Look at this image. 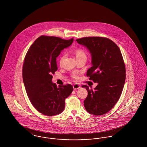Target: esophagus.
Listing matches in <instances>:
<instances>
[{
	"label": "esophagus",
	"instance_id": "34e87169",
	"mask_svg": "<svg viewBox=\"0 0 147 147\" xmlns=\"http://www.w3.org/2000/svg\"><path fill=\"white\" fill-rule=\"evenodd\" d=\"M73 86L74 90H77V89H79L80 88V86L79 85V84H74Z\"/></svg>",
	"mask_w": 147,
	"mask_h": 147
}]
</instances>
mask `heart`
Instances as JSON below:
<instances>
[{"label": "heart", "instance_id": "b5f03b06", "mask_svg": "<svg viewBox=\"0 0 147 147\" xmlns=\"http://www.w3.org/2000/svg\"><path fill=\"white\" fill-rule=\"evenodd\" d=\"M74 55L76 57V58L77 59H78L79 58H83V57H86V54H85V52H84L83 49H76L74 52ZM65 57V55H63L60 58V60H59V63L60 64H62V63L63 62V59ZM71 77L74 79H78L79 78V76H78V73H74L72 74Z\"/></svg>", "mask_w": 147, "mask_h": 147}]
</instances>
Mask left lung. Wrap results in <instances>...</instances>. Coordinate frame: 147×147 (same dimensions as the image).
I'll return each instance as SVG.
<instances>
[{"label":"left lung","instance_id":"8db88e82","mask_svg":"<svg viewBox=\"0 0 147 147\" xmlns=\"http://www.w3.org/2000/svg\"><path fill=\"white\" fill-rule=\"evenodd\" d=\"M90 51L92 65L86 73L89 80L98 85L92 90L86 85L88 94L84 101L86 110L95 115L110 111L119 101L126 80V67L118 46L102 37H85L76 40Z\"/></svg>","mask_w":147,"mask_h":147}]
</instances>
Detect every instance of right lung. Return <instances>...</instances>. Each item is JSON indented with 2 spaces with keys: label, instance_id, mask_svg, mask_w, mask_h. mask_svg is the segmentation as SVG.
I'll use <instances>...</instances> for the list:
<instances>
[{
  "label": "right lung",
  "instance_id": "1",
  "mask_svg": "<svg viewBox=\"0 0 147 147\" xmlns=\"http://www.w3.org/2000/svg\"><path fill=\"white\" fill-rule=\"evenodd\" d=\"M73 38L64 40L42 35L35 40L25 56L22 78L28 98L33 106L49 116L63 112L65 99L73 90L70 84L59 85L52 82L57 70L56 58L72 43Z\"/></svg>",
  "mask_w": 147,
  "mask_h": 147
}]
</instances>
